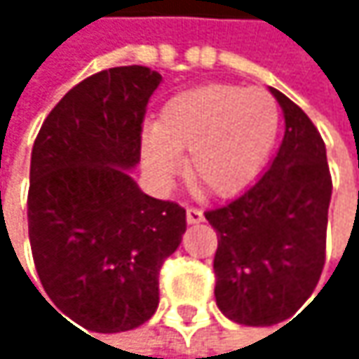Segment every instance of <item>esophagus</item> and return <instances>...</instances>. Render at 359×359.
Wrapping results in <instances>:
<instances>
[{
  "label": "esophagus",
  "mask_w": 359,
  "mask_h": 359,
  "mask_svg": "<svg viewBox=\"0 0 359 359\" xmlns=\"http://www.w3.org/2000/svg\"><path fill=\"white\" fill-rule=\"evenodd\" d=\"M187 222L189 224H199L203 222V212L197 208H187Z\"/></svg>",
  "instance_id": "obj_1"
}]
</instances>
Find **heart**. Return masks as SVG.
Listing matches in <instances>:
<instances>
[{"instance_id": "heart-1", "label": "heart", "mask_w": 359, "mask_h": 359, "mask_svg": "<svg viewBox=\"0 0 359 359\" xmlns=\"http://www.w3.org/2000/svg\"><path fill=\"white\" fill-rule=\"evenodd\" d=\"M280 133V109L266 89L203 85L172 95L143 130V164L160 189H170L187 152V177L229 197L264 170Z\"/></svg>"}]
</instances>
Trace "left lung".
<instances>
[{"label": "left lung", "mask_w": 359, "mask_h": 359, "mask_svg": "<svg viewBox=\"0 0 359 359\" xmlns=\"http://www.w3.org/2000/svg\"><path fill=\"white\" fill-rule=\"evenodd\" d=\"M285 137L270 168L233 201L208 210L218 233L216 304L237 324L272 326L314 293L324 266L332 180L318 128L270 87Z\"/></svg>", "instance_id": "8db88e82"}]
</instances>
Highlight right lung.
<instances>
[{"label": "right lung", "mask_w": 359, "mask_h": 359, "mask_svg": "<svg viewBox=\"0 0 359 359\" xmlns=\"http://www.w3.org/2000/svg\"><path fill=\"white\" fill-rule=\"evenodd\" d=\"M160 83L162 74L145 66L102 70L60 100L33 145L29 239L36 274L53 310L87 330L147 323L160 304V268L187 231L179 203L149 197L130 177Z\"/></svg>", "instance_id": "obj_1"}]
</instances>
